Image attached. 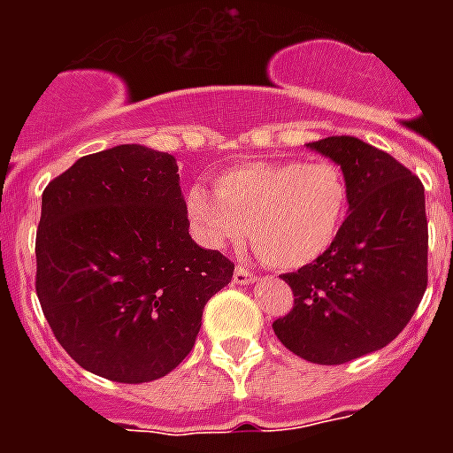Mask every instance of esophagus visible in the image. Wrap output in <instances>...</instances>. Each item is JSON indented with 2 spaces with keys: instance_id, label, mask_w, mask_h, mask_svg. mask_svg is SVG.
I'll list each match as a JSON object with an SVG mask.
<instances>
[{
  "instance_id": "34e87169",
  "label": "esophagus",
  "mask_w": 453,
  "mask_h": 453,
  "mask_svg": "<svg viewBox=\"0 0 453 453\" xmlns=\"http://www.w3.org/2000/svg\"><path fill=\"white\" fill-rule=\"evenodd\" d=\"M256 281V274L254 272H250L247 267L238 265L234 272V283H238V286H250V283Z\"/></svg>"
}]
</instances>
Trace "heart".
<instances>
[{"instance_id":"b5f03b06","label":"heart","mask_w":453,"mask_h":453,"mask_svg":"<svg viewBox=\"0 0 453 453\" xmlns=\"http://www.w3.org/2000/svg\"><path fill=\"white\" fill-rule=\"evenodd\" d=\"M349 206L347 179L335 163L256 161L222 172L215 190L186 192L192 231L208 247L235 245L250 229L265 265L297 270L331 250Z\"/></svg>"}]
</instances>
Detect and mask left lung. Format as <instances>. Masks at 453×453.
I'll return each instance as SVG.
<instances>
[{
    "mask_svg": "<svg viewBox=\"0 0 453 453\" xmlns=\"http://www.w3.org/2000/svg\"><path fill=\"white\" fill-rule=\"evenodd\" d=\"M338 163L349 213L331 250L281 279L295 306L272 329L299 358L342 365L397 338L426 290L424 186L390 154L351 135L308 142Z\"/></svg>",
    "mask_w": 453,
    "mask_h": 453,
    "instance_id": "left-lung-1",
    "label": "left lung"
}]
</instances>
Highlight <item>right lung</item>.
Returning <instances> with one entry per match:
<instances>
[{
  "label": "right lung",
  "mask_w": 453,
  "mask_h": 453,
  "mask_svg": "<svg viewBox=\"0 0 453 453\" xmlns=\"http://www.w3.org/2000/svg\"><path fill=\"white\" fill-rule=\"evenodd\" d=\"M174 156L119 145L42 192L35 292L63 349L118 383L156 381L190 354L203 306L234 276L188 234Z\"/></svg>",
  "instance_id": "right-lung-1"
}]
</instances>
